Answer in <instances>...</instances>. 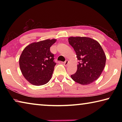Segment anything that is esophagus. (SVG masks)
Instances as JSON below:
<instances>
[{
    "mask_svg": "<svg viewBox=\"0 0 122 122\" xmlns=\"http://www.w3.org/2000/svg\"><path fill=\"white\" fill-rule=\"evenodd\" d=\"M68 60H66L65 61V62H64V65H65V66H68Z\"/></svg>",
    "mask_w": 122,
    "mask_h": 122,
    "instance_id": "esophagus-1",
    "label": "esophagus"
}]
</instances>
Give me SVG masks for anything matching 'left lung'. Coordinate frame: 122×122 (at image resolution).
<instances>
[{
  "label": "left lung",
  "instance_id": "left-lung-1",
  "mask_svg": "<svg viewBox=\"0 0 122 122\" xmlns=\"http://www.w3.org/2000/svg\"><path fill=\"white\" fill-rule=\"evenodd\" d=\"M78 60L77 69L71 77L77 83L86 85L100 77L106 65V56L97 41L87 37H70Z\"/></svg>",
  "mask_w": 122,
  "mask_h": 122
}]
</instances>
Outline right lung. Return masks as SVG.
<instances>
[{
	"label": "right lung",
	"mask_w": 122,
	"mask_h": 122,
	"mask_svg": "<svg viewBox=\"0 0 122 122\" xmlns=\"http://www.w3.org/2000/svg\"><path fill=\"white\" fill-rule=\"evenodd\" d=\"M55 39L46 40L29 45L19 58V66L24 77L32 84H46L51 77L56 63L50 47Z\"/></svg>",
	"instance_id": "right-lung-1"
}]
</instances>
